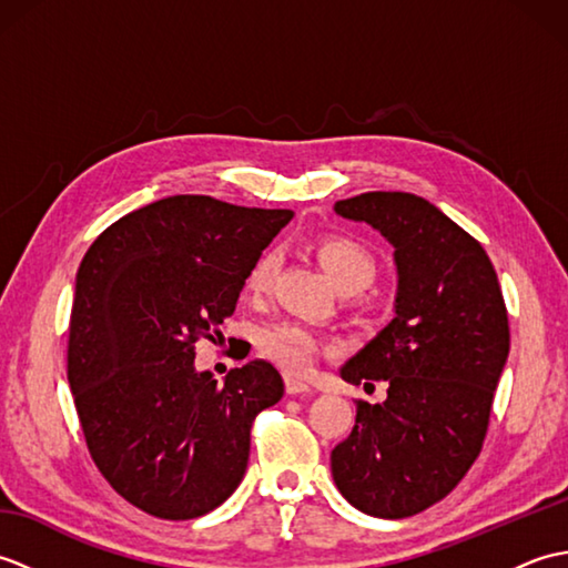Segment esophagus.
Returning <instances> with one entry per match:
<instances>
[{
	"mask_svg": "<svg viewBox=\"0 0 568 568\" xmlns=\"http://www.w3.org/2000/svg\"><path fill=\"white\" fill-rule=\"evenodd\" d=\"M285 393L287 395H310L312 388L305 381H297V378H285Z\"/></svg>",
	"mask_w": 568,
	"mask_h": 568,
	"instance_id": "obj_1",
	"label": "esophagus"
}]
</instances>
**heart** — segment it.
<instances>
[{
  "instance_id": "1",
  "label": "heart",
  "mask_w": 568,
  "mask_h": 568,
  "mask_svg": "<svg viewBox=\"0 0 568 568\" xmlns=\"http://www.w3.org/2000/svg\"><path fill=\"white\" fill-rule=\"evenodd\" d=\"M315 253L322 268L344 293H361L376 277V258L361 241L344 234H324L315 241ZM277 271V256L263 251L246 271V293L263 297L271 293ZM329 344L297 322H275L258 332V352L275 366L291 373H307Z\"/></svg>"
}]
</instances>
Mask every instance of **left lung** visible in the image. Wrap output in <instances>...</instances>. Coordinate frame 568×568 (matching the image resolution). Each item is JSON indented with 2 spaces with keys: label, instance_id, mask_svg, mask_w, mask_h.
Here are the masks:
<instances>
[{
  "label": "left lung",
  "instance_id": "obj_1",
  "mask_svg": "<svg viewBox=\"0 0 568 568\" xmlns=\"http://www.w3.org/2000/svg\"><path fill=\"white\" fill-rule=\"evenodd\" d=\"M336 214L395 246V317L342 366L348 383H388L383 403L356 400L332 476L361 513L413 517L439 503L484 449L493 393L510 352L508 310L484 246L409 192H364Z\"/></svg>",
  "mask_w": 568,
  "mask_h": 568
}]
</instances>
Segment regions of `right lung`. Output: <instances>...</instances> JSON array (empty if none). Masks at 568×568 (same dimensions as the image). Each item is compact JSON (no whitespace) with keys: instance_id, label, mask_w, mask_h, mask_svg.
Here are the masks:
<instances>
[{"instance_id":"right-lung-1","label":"right lung","mask_w":568,"mask_h":568,"mask_svg":"<svg viewBox=\"0 0 568 568\" xmlns=\"http://www.w3.org/2000/svg\"><path fill=\"white\" fill-rule=\"evenodd\" d=\"M291 210L173 195L116 220L78 268L68 383L94 466L161 520L222 505L246 474L251 425L283 397L253 358L216 385L195 344L234 315L246 271Z\"/></svg>"}]
</instances>
